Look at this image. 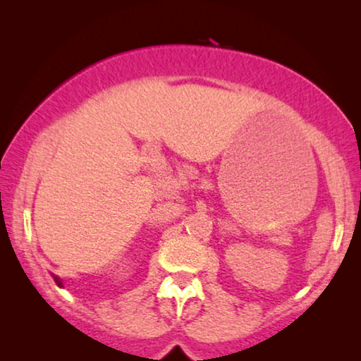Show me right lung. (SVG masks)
Listing matches in <instances>:
<instances>
[{"label": "right lung", "instance_id": "right-lung-1", "mask_svg": "<svg viewBox=\"0 0 361 361\" xmlns=\"http://www.w3.org/2000/svg\"><path fill=\"white\" fill-rule=\"evenodd\" d=\"M54 279H56V284L59 286V288H63V286H62V281H61V279H59V278H57V276H54Z\"/></svg>", "mask_w": 361, "mask_h": 361}]
</instances>
